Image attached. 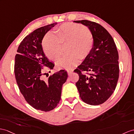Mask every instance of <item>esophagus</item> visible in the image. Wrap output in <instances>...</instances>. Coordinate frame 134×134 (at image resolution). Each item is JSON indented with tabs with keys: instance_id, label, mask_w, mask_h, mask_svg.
Segmentation results:
<instances>
[{
	"instance_id": "1",
	"label": "esophagus",
	"mask_w": 134,
	"mask_h": 134,
	"mask_svg": "<svg viewBox=\"0 0 134 134\" xmlns=\"http://www.w3.org/2000/svg\"><path fill=\"white\" fill-rule=\"evenodd\" d=\"M73 70H67V73H68V75H70L71 73H73Z\"/></svg>"
}]
</instances>
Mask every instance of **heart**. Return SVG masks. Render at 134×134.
<instances>
[{"instance_id":"b5f03b06","label":"heart","mask_w":134,"mask_h":134,"mask_svg":"<svg viewBox=\"0 0 134 134\" xmlns=\"http://www.w3.org/2000/svg\"><path fill=\"white\" fill-rule=\"evenodd\" d=\"M70 44L68 57L56 61L58 69H71L80 63L81 58H85L94 47V40L90 29L82 24L67 23L54 29V34L48 33L42 40V48L46 56L55 60L61 54L62 45Z\"/></svg>"}]
</instances>
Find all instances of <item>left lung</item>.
Segmentation results:
<instances>
[{
    "mask_svg": "<svg viewBox=\"0 0 134 134\" xmlns=\"http://www.w3.org/2000/svg\"><path fill=\"white\" fill-rule=\"evenodd\" d=\"M74 22L88 27L94 40L92 52L74 70L79 76L76 85L84 102L99 105L109 98L116 88L119 74L118 52L112 36L102 25L87 20Z\"/></svg>",
    "mask_w": 134,
    "mask_h": 134,
    "instance_id": "obj_1",
    "label": "left lung"
}]
</instances>
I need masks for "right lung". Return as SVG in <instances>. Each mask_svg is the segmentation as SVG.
I'll return each mask as SVG.
<instances>
[{
	"label": "right lung",
	"instance_id": "obj_1",
	"mask_svg": "<svg viewBox=\"0 0 134 134\" xmlns=\"http://www.w3.org/2000/svg\"><path fill=\"white\" fill-rule=\"evenodd\" d=\"M56 24L54 23L44 26L27 35L20 42L15 56L14 72L19 90L29 105L45 112L58 105L62 87L68 78L66 71L60 70L47 80L44 78L45 75L49 76L44 73L45 68L52 70L54 65L45 57L42 40Z\"/></svg>",
	"mask_w": 134,
	"mask_h": 134
}]
</instances>
